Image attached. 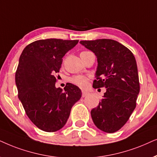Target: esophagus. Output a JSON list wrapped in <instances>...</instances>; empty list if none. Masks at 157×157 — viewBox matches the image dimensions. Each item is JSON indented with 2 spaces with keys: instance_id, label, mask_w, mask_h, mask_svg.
Here are the masks:
<instances>
[{
  "instance_id": "1",
  "label": "esophagus",
  "mask_w": 157,
  "mask_h": 157,
  "mask_svg": "<svg viewBox=\"0 0 157 157\" xmlns=\"http://www.w3.org/2000/svg\"><path fill=\"white\" fill-rule=\"evenodd\" d=\"M88 94H89V93H87V92H86V91H82V96L83 98L85 97V96H87V95H88Z\"/></svg>"
}]
</instances>
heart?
Segmentation results:
<instances>
[{
	"label": "heart",
	"instance_id": "obj_1",
	"mask_svg": "<svg viewBox=\"0 0 157 157\" xmlns=\"http://www.w3.org/2000/svg\"><path fill=\"white\" fill-rule=\"evenodd\" d=\"M72 83H74L77 86L81 87H85L87 85V82H88V78L85 76H82V75H77V76L73 77L71 79Z\"/></svg>",
	"mask_w": 157,
	"mask_h": 157
}]
</instances>
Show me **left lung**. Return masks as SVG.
Returning a JSON list of instances; mask_svg holds the SVG:
<instances>
[{"instance_id":"1","label":"left lung","mask_w":157,"mask_h":157,"mask_svg":"<svg viewBox=\"0 0 157 157\" xmlns=\"http://www.w3.org/2000/svg\"><path fill=\"white\" fill-rule=\"evenodd\" d=\"M80 43L97 57L93 87L106 88L99 105L91 110L92 119L100 130L114 133L124 126L136 105L140 85L135 57L128 48L112 39Z\"/></svg>"}]
</instances>
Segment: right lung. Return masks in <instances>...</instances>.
Listing matches in <instances>:
<instances>
[{
  "instance_id": "right-lung-1",
  "label": "right lung",
  "mask_w": 157,
  "mask_h": 157,
  "mask_svg": "<svg viewBox=\"0 0 157 157\" xmlns=\"http://www.w3.org/2000/svg\"><path fill=\"white\" fill-rule=\"evenodd\" d=\"M78 41L41 39L27 45L20 56L15 77L18 98L31 122L46 132L61 129L82 96L80 89L71 83L64 91L55 87L62 58Z\"/></svg>"
}]
</instances>
